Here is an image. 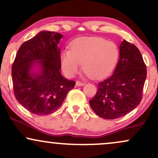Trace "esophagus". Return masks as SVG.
<instances>
[{
  "label": "esophagus",
  "instance_id": "1",
  "mask_svg": "<svg viewBox=\"0 0 158 158\" xmlns=\"http://www.w3.org/2000/svg\"><path fill=\"white\" fill-rule=\"evenodd\" d=\"M85 85V82H82V81H77V82H76V85H77V86H83V85Z\"/></svg>",
  "mask_w": 158,
  "mask_h": 158
}]
</instances>
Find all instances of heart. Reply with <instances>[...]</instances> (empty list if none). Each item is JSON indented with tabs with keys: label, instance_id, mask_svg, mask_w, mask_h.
<instances>
[{
	"label": "heart",
	"instance_id": "b5f03b06",
	"mask_svg": "<svg viewBox=\"0 0 158 158\" xmlns=\"http://www.w3.org/2000/svg\"><path fill=\"white\" fill-rule=\"evenodd\" d=\"M119 49L114 41L101 37H81L74 40L70 50L61 52V65L65 75L73 77L81 65L88 77L100 79L108 75L118 62Z\"/></svg>",
	"mask_w": 158,
	"mask_h": 158
}]
</instances>
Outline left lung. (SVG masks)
Here are the masks:
<instances>
[{
	"instance_id": "left-lung-1",
	"label": "left lung",
	"mask_w": 158,
	"mask_h": 158,
	"mask_svg": "<svg viewBox=\"0 0 158 158\" xmlns=\"http://www.w3.org/2000/svg\"><path fill=\"white\" fill-rule=\"evenodd\" d=\"M146 65L138 48L124 41L119 46V60L114 73L99 82L97 94L89 101L99 117H122L139 104L146 79Z\"/></svg>"
}]
</instances>
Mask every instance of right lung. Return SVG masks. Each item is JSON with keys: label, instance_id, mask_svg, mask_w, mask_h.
<instances>
[{"label": "right lung", "instance_id": "1", "mask_svg": "<svg viewBox=\"0 0 158 158\" xmlns=\"http://www.w3.org/2000/svg\"><path fill=\"white\" fill-rule=\"evenodd\" d=\"M60 33L42 31L21 44L12 66V79L16 99L27 110L36 115L56 111L76 82L60 73ZM35 64L39 74H32Z\"/></svg>", "mask_w": 158, "mask_h": 158}]
</instances>
